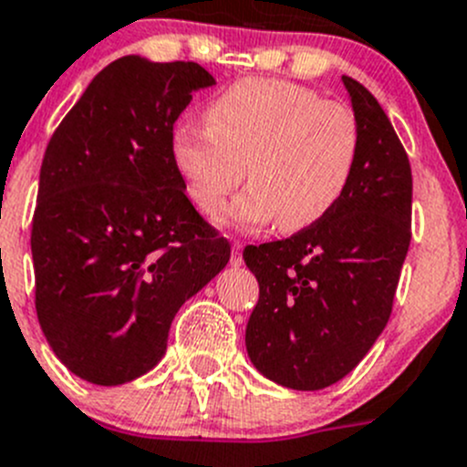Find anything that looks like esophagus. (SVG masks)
Returning a JSON list of instances; mask_svg holds the SVG:
<instances>
[{
  "label": "esophagus",
  "instance_id": "obj_1",
  "mask_svg": "<svg viewBox=\"0 0 467 467\" xmlns=\"http://www.w3.org/2000/svg\"><path fill=\"white\" fill-rule=\"evenodd\" d=\"M242 248H244V244L239 242V239H234V242H233V255H230V265L242 266V262H244Z\"/></svg>",
  "mask_w": 467,
  "mask_h": 467
}]
</instances>
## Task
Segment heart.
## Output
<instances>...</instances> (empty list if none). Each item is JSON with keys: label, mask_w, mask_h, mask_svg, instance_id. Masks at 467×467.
<instances>
[{"label": "heart", "mask_w": 467, "mask_h": 467, "mask_svg": "<svg viewBox=\"0 0 467 467\" xmlns=\"http://www.w3.org/2000/svg\"><path fill=\"white\" fill-rule=\"evenodd\" d=\"M205 123H182L171 152L187 196L212 214L251 180L223 221L255 228L275 219L303 230L324 219L348 189L360 155V125L342 102L283 79H239L205 109Z\"/></svg>", "instance_id": "b5f03b06"}]
</instances>
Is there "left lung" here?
<instances>
[{"label": "left lung", "mask_w": 467, "mask_h": 467, "mask_svg": "<svg viewBox=\"0 0 467 467\" xmlns=\"http://www.w3.org/2000/svg\"><path fill=\"white\" fill-rule=\"evenodd\" d=\"M360 125V155L342 201L278 242L244 248L260 298L246 351L260 374L292 390L347 377L386 328L410 246L413 175L386 111L342 77Z\"/></svg>", "instance_id": "obj_1"}]
</instances>
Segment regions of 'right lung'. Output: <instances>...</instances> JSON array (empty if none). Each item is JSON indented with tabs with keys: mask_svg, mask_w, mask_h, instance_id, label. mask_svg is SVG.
<instances>
[{
	"mask_svg": "<svg viewBox=\"0 0 467 467\" xmlns=\"http://www.w3.org/2000/svg\"><path fill=\"white\" fill-rule=\"evenodd\" d=\"M212 84L193 61L116 58L47 143L31 221L36 315L57 358L95 386L150 372L175 312L230 260L171 152L175 120Z\"/></svg>",
	"mask_w": 467,
	"mask_h": 467,
	"instance_id": "obj_1",
	"label": "right lung"
}]
</instances>
